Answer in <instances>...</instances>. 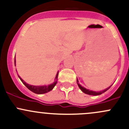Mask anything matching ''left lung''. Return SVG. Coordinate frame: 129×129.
Returning a JSON list of instances; mask_svg holds the SVG:
<instances>
[{"instance_id": "obj_1", "label": "left lung", "mask_w": 129, "mask_h": 129, "mask_svg": "<svg viewBox=\"0 0 129 129\" xmlns=\"http://www.w3.org/2000/svg\"><path fill=\"white\" fill-rule=\"evenodd\" d=\"M77 84H78V85H79V88H80V90H81L83 92H84V93H86V94L90 95H99L102 94V93H104V92H106V91L107 90H109V89H110V87H111V86H110V87H109L107 88L106 89L104 90L101 91V92H94V91L89 90L86 89H85V88L82 87L81 85H80V84H79V81H78L77 79Z\"/></svg>"}]
</instances>
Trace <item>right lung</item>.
<instances>
[{"mask_svg":"<svg viewBox=\"0 0 129 129\" xmlns=\"http://www.w3.org/2000/svg\"><path fill=\"white\" fill-rule=\"evenodd\" d=\"M58 72H57L56 77H55V82H54V84H50V85H43V86H34V85H28V84H26L25 82L21 79V78L19 77L20 78V80L22 82L23 84L28 88V89L30 90V91L32 92H34V93H37V94H42V93H47V92H49L51 90L53 89V88L55 87V85H56L57 82V78H58Z\"/></svg>","mask_w":129,"mask_h":129,"instance_id":"obj_1","label":"right lung"}]
</instances>
